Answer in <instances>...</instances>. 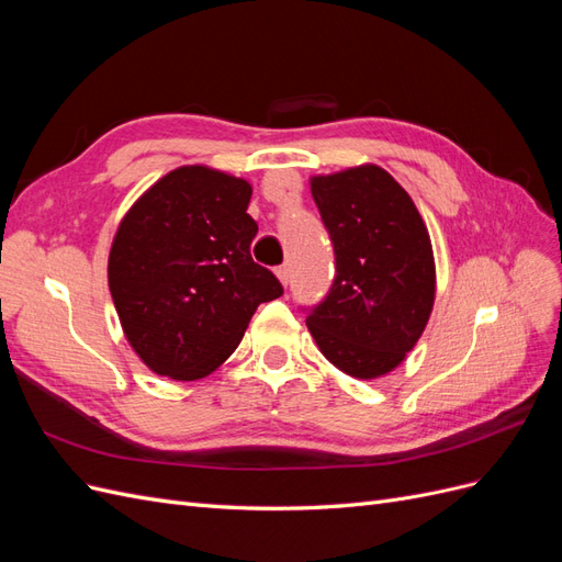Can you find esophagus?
I'll use <instances>...</instances> for the list:
<instances>
[{"mask_svg":"<svg viewBox=\"0 0 562 562\" xmlns=\"http://www.w3.org/2000/svg\"><path fill=\"white\" fill-rule=\"evenodd\" d=\"M277 277H279V281H281L283 285H288V281H291V267H288V265L277 267Z\"/></svg>","mask_w":562,"mask_h":562,"instance_id":"1","label":"esophagus"}]
</instances>
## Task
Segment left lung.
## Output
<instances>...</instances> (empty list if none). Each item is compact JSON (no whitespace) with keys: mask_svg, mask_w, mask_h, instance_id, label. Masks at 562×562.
Listing matches in <instances>:
<instances>
[{"mask_svg":"<svg viewBox=\"0 0 562 562\" xmlns=\"http://www.w3.org/2000/svg\"><path fill=\"white\" fill-rule=\"evenodd\" d=\"M312 196L335 250L328 295L307 310L326 359L351 378L394 370L427 326L436 267L413 199L380 166L312 178Z\"/></svg>","mask_w":562,"mask_h":562,"instance_id":"obj_1","label":"left lung"}]
</instances>
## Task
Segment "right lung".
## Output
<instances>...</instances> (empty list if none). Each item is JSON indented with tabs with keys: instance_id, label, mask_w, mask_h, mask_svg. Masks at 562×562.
Masks as SVG:
<instances>
[{
	"instance_id": "obj_1",
	"label": "right lung",
	"mask_w": 562,
	"mask_h": 562,
	"mask_svg": "<svg viewBox=\"0 0 562 562\" xmlns=\"http://www.w3.org/2000/svg\"><path fill=\"white\" fill-rule=\"evenodd\" d=\"M252 187L206 166L176 168L116 229L108 281L126 339L157 375L192 382L239 347L262 302L283 295L250 258Z\"/></svg>"
}]
</instances>
